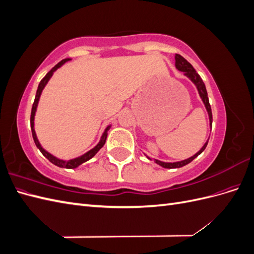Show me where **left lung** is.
I'll return each mask as SVG.
<instances>
[{
  "instance_id": "8db88e82",
  "label": "left lung",
  "mask_w": 254,
  "mask_h": 254,
  "mask_svg": "<svg viewBox=\"0 0 254 254\" xmlns=\"http://www.w3.org/2000/svg\"><path fill=\"white\" fill-rule=\"evenodd\" d=\"M175 65L176 67L178 68L179 71L181 72H184V75L187 76V77H189L191 81H193V83L196 86L197 90H198V93L199 95H200L202 102L205 106V109L207 111V114H209V119H210V126L212 127V121H213V118H212V110H211V106H210V103H209V97H207V92H206V89H205V86L204 83L201 79L200 76H199V74L195 71V68L193 67V65H191L189 61L187 59H184L181 55H179V54H176L175 56ZM207 142H209V140L206 141V143L202 146V148L199 150L197 153H195V155L193 157H190L187 160H183V161H179V162H174V163H167V162H162V161H159V160H156L155 159V162L157 164H159L160 166H162L164 168H178V167H182L184 165L189 164L190 162H191L195 158H197L200 153L205 149L206 145H207ZM148 159H150L149 157H147ZM151 160V159H150Z\"/></svg>"
}]
</instances>
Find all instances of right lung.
<instances>
[{
  "mask_svg": "<svg viewBox=\"0 0 254 254\" xmlns=\"http://www.w3.org/2000/svg\"><path fill=\"white\" fill-rule=\"evenodd\" d=\"M68 60H71L70 58H65V59H64V60H61L59 64H57L55 66H54L52 70L44 76V77L42 78V80L40 81V83H39V86H38V89H37V93H36V97H35V102H34V104H33V108H32V113H30V128H32V133H33V139H34V141H35V144H36V146L38 148H39V150L42 152V155L47 158L50 162H52L53 164H55L56 166H59V167H64V168H76V167H78L79 165H81L82 163H84V162H87V161H89L90 159H92L93 158L96 153H97V151L101 149L103 146L105 145V143H106V140H107V135H108V130L110 129V125L106 128V130H105V132L103 133V135H102V137H101V141L98 142V144L95 146L94 148H92L91 150H89L88 152H86V153H83L82 156H80V157H77V158H75V159H71V160H67V161H65V160H60V159H58V158H56L55 156H53V155H51L50 152H48L47 150H45L42 146H41V144L39 143V141H38V139H37V135H36V132H35V128H34V120H35V114H36V110H37V106H38V103H39V98H40V95H41V93H42V90L44 89V87L47 86V83H48V81L50 80V78L52 77V75H53V73L55 72L57 68H59L61 65H63L64 64H65L66 61H68Z\"/></svg>",
  "mask_w": 254,
  "mask_h": 254,
  "instance_id": "obj_1",
  "label": "right lung"
}]
</instances>
